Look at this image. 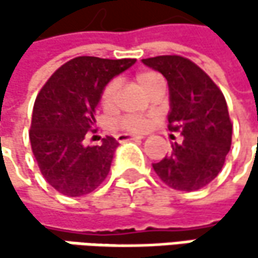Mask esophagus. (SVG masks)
Segmentation results:
<instances>
[{
	"label": "esophagus",
	"instance_id": "obj_1",
	"mask_svg": "<svg viewBox=\"0 0 258 258\" xmlns=\"http://www.w3.org/2000/svg\"><path fill=\"white\" fill-rule=\"evenodd\" d=\"M139 139H143V136H137V134H119V136H116V140L119 143H124L128 140H139Z\"/></svg>",
	"mask_w": 258,
	"mask_h": 258
}]
</instances>
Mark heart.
<instances>
[{
	"mask_svg": "<svg viewBox=\"0 0 258 258\" xmlns=\"http://www.w3.org/2000/svg\"><path fill=\"white\" fill-rule=\"evenodd\" d=\"M136 80L148 92L157 82H160L163 79L155 72H140L136 75ZM116 91H118L116 79H112L104 85V88L100 94V106L103 110L110 112L115 107ZM154 121H155V116H152V115H125V116L119 118L118 125L130 133H142V131L149 128Z\"/></svg>",
	"mask_w": 258,
	"mask_h": 258,
	"instance_id": "b5f03b06",
	"label": "heart"
}]
</instances>
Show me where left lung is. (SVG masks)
Masks as SVG:
<instances>
[{
    "instance_id": "obj_1",
    "label": "left lung",
    "mask_w": 258,
    "mask_h": 258,
    "mask_svg": "<svg viewBox=\"0 0 258 258\" xmlns=\"http://www.w3.org/2000/svg\"><path fill=\"white\" fill-rule=\"evenodd\" d=\"M167 79L170 91L169 130L183 136L172 152L152 167L178 191L206 186L221 172L232 146V121L224 94L197 64L179 55L142 59Z\"/></svg>"
}]
</instances>
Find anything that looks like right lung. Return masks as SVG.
<instances>
[{
	"mask_svg": "<svg viewBox=\"0 0 258 258\" xmlns=\"http://www.w3.org/2000/svg\"><path fill=\"white\" fill-rule=\"evenodd\" d=\"M136 59L78 56L61 66L40 89L29 130L34 158L43 178L58 192L79 197L97 189L109 175L118 142L106 136L86 146L95 133V107L104 85Z\"/></svg>",
	"mask_w": 258,
	"mask_h": 258,
	"instance_id": "right-lung-1",
	"label": "right lung"
}]
</instances>
